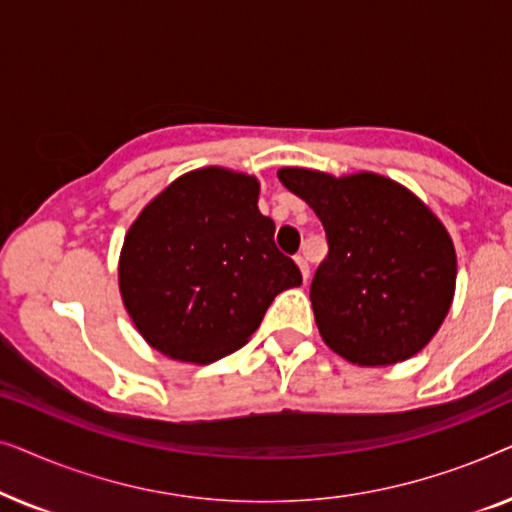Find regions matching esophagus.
<instances>
[{
	"instance_id": "obj_1",
	"label": "esophagus",
	"mask_w": 512,
	"mask_h": 512,
	"mask_svg": "<svg viewBox=\"0 0 512 512\" xmlns=\"http://www.w3.org/2000/svg\"><path fill=\"white\" fill-rule=\"evenodd\" d=\"M296 263H298L300 272H303V277L310 279V263H307V256L305 254H298L296 256Z\"/></svg>"
}]
</instances>
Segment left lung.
<instances>
[{
  "label": "left lung",
  "mask_w": 512,
  "mask_h": 512,
  "mask_svg": "<svg viewBox=\"0 0 512 512\" xmlns=\"http://www.w3.org/2000/svg\"><path fill=\"white\" fill-rule=\"evenodd\" d=\"M282 184L326 230L328 256L310 300L321 338L359 366L410 359L443 324L457 282V254L443 223L410 191L380 174L284 167Z\"/></svg>",
  "instance_id": "8db88e82"
}]
</instances>
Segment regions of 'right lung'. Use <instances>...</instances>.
I'll return each instance as SVG.
<instances>
[{"mask_svg":"<svg viewBox=\"0 0 512 512\" xmlns=\"http://www.w3.org/2000/svg\"><path fill=\"white\" fill-rule=\"evenodd\" d=\"M118 284L151 347L212 363L242 347L277 293L303 275L258 212V181L205 167L167 186L132 223Z\"/></svg>","mask_w":512,"mask_h":512,"instance_id":"obj_1","label":"right lung"}]
</instances>
